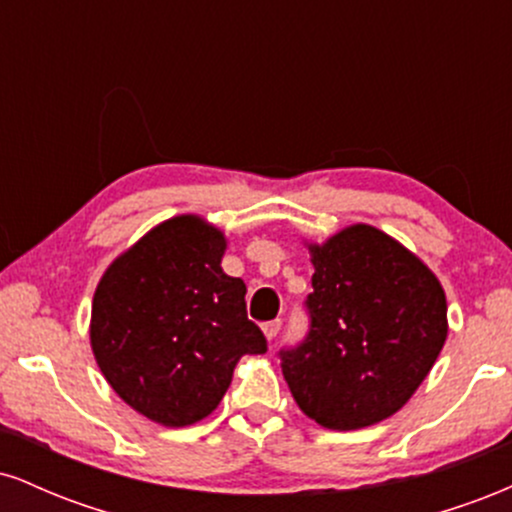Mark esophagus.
Returning a JSON list of instances; mask_svg holds the SVG:
<instances>
[{
  "label": "esophagus",
  "mask_w": 512,
  "mask_h": 512,
  "mask_svg": "<svg viewBox=\"0 0 512 512\" xmlns=\"http://www.w3.org/2000/svg\"><path fill=\"white\" fill-rule=\"evenodd\" d=\"M279 330H281V320L264 322V325H262V332H264V337H267V339H274L276 334H279Z\"/></svg>",
  "instance_id": "1"
}]
</instances>
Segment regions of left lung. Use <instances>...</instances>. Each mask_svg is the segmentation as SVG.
<instances>
[{
  "mask_svg": "<svg viewBox=\"0 0 512 512\" xmlns=\"http://www.w3.org/2000/svg\"><path fill=\"white\" fill-rule=\"evenodd\" d=\"M305 248L315 267L310 334L281 351L291 395L330 431L380 424L419 390L448 339L443 286L419 255L368 223Z\"/></svg>",
  "mask_w": 512,
  "mask_h": 512,
  "instance_id": "left-lung-1",
  "label": "left lung"
}]
</instances>
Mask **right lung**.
<instances>
[{
    "mask_svg": "<svg viewBox=\"0 0 512 512\" xmlns=\"http://www.w3.org/2000/svg\"><path fill=\"white\" fill-rule=\"evenodd\" d=\"M226 233L199 214L161 221L110 262L91 305V349L122 402L166 428L219 407L233 368L267 342L223 272Z\"/></svg>",
    "mask_w": 512,
    "mask_h": 512,
    "instance_id": "obj_1",
    "label": "right lung"
}]
</instances>
